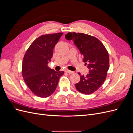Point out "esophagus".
Segmentation results:
<instances>
[{"label":"esophagus","instance_id":"esophagus-1","mask_svg":"<svg viewBox=\"0 0 133 133\" xmlns=\"http://www.w3.org/2000/svg\"><path fill=\"white\" fill-rule=\"evenodd\" d=\"M65 72L67 73H69V74H72L74 73V71H71V70H65Z\"/></svg>","mask_w":133,"mask_h":133}]
</instances>
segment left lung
I'll use <instances>...</instances> for the list:
<instances>
[{"label": "left lung", "mask_w": 133, "mask_h": 133, "mask_svg": "<svg viewBox=\"0 0 133 133\" xmlns=\"http://www.w3.org/2000/svg\"><path fill=\"white\" fill-rule=\"evenodd\" d=\"M65 37L66 40L73 41L89 70L86 76L78 73L80 80L75 84L76 89L84 94L93 93L106 79L109 68L108 52L98 39L90 35L73 32L68 33Z\"/></svg>", "instance_id": "1"}]
</instances>
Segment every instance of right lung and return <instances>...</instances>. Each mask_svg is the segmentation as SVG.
<instances>
[{"label": "right lung", "mask_w": 133, "mask_h": 133, "mask_svg": "<svg viewBox=\"0 0 133 133\" xmlns=\"http://www.w3.org/2000/svg\"><path fill=\"white\" fill-rule=\"evenodd\" d=\"M63 34L40 36L31 43L24 57L23 77L31 92L39 97L46 98L53 94L64 74V71H56L48 66L55 44Z\"/></svg>", "instance_id": "1"}]
</instances>
